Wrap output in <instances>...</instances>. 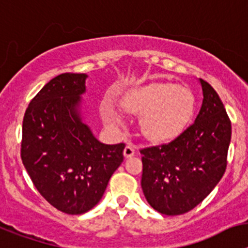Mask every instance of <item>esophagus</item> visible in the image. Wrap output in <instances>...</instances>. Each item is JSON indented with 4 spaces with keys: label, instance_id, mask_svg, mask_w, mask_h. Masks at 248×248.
I'll return each instance as SVG.
<instances>
[{
    "label": "esophagus",
    "instance_id": "obj_1",
    "mask_svg": "<svg viewBox=\"0 0 248 248\" xmlns=\"http://www.w3.org/2000/svg\"><path fill=\"white\" fill-rule=\"evenodd\" d=\"M135 154H136V147H135L132 143H127V146L124 150V157H126V158H130V157H132Z\"/></svg>",
    "mask_w": 248,
    "mask_h": 248
}]
</instances>
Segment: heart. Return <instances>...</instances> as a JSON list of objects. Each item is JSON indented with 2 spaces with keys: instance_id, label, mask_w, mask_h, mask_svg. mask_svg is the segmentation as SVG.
<instances>
[{
  "instance_id": "heart-1",
  "label": "heart",
  "mask_w": 248,
  "mask_h": 248,
  "mask_svg": "<svg viewBox=\"0 0 248 248\" xmlns=\"http://www.w3.org/2000/svg\"><path fill=\"white\" fill-rule=\"evenodd\" d=\"M121 107L130 115L141 116L140 131L147 141L163 143L186 130L195 113V97L189 90L175 83H151L127 93ZM102 116L111 126L122 124L109 103L103 106Z\"/></svg>"
}]
</instances>
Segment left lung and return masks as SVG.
<instances>
[{
	"mask_svg": "<svg viewBox=\"0 0 248 248\" xmlns=\"http://www.w3.org/2000/svg\"><path fill=\"white\" fill-rule=\"evenodd\" d=\"M203 100L195 122L167 145L141 150V186L162 215L186 214L222 178L231 142V121L214 87L200 78Z\"/></svg>",
	"mask_w": 248,
	"mask_h": 248,
	"instance_id": "8db88e82",
	"label": "left lung"
}]
</instances>
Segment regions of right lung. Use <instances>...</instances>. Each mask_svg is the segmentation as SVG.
Listing matches in <instances>:
<instances>
[{"label": "right lung", "mask_w": 248, "mask_h": 248, "mask_svg": "<svg viewBox=\"0 0 248 248\" xmlns=\"http://www.w3.org/2000/svg\"><path fill=\"white\" fill-rule=\"evenodd\" d=\"M86 73H62L26 109L21 158L34 187L68 215L85 214L102 199L124 161V143L105 145L81 117Z\"/></svg>", "instance_id": "add662e5"}]
</instances>
